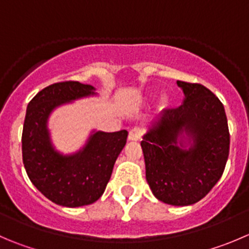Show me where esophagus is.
Here are the masks:
<instances>
[{
    "label": "esophagus",
    "mask_w": 249,
    "mask_h": 249,
    "mask_svg": "<svg viewBox=\"0 0 249 249\" xmlns=\"http://www.w3.org/2000/svg\"><path fill=\"white\" fill-rule=\"evenodd\" d=\"M142 135H143V130L140 126H134L129 131V140H131V141H139L142 137Z\"/></svg>",
    "instance_id": "1"
}]
</instances>
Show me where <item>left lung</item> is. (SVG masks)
Segmentation results:
<instances>
[{
    "label": "left lung",
    "instance_id": "8db88e82",
    "mask_svg": "<svg viewBox=\"0 0 249 249\" xmlns=\"http://www.w3.org/2000/svg\"><path fill=\"white\" fill-rule=\"evenodd\" d=\"M183 103L163 110L141 142L146 180L159 201L190 206L207 196L225 169L230 134L223 103L201 84L178 81ZM185 132L193 143L180 149Z\"/></svg>",
    "mask_w": 249,
    "mask_h": 249
}]
</instances>
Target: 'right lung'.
Instances as JSON below:
<instances>
[{
	"instance_id": "add662e5",
	"label": "right lung",
	"mask_w": 249,
	"mask_h": 249,
	"mask_svg": "<svg viewBox=\"0 0 249 249\" xmlns=\"http://www.w3.org/2000/svg\"><path fill=\"white\" fill-rule=\"evenodd\" d=\"M93 86L79 81L55 83L41 90L26 108L21 153L26 174L36 189L53 203L69 208L88 206L103 195L118 156L127 139L126 130L97 131L83 151L62 156L51 144L50 113L58 106L95 95Z\"/></svg>"
}]
</instances>
